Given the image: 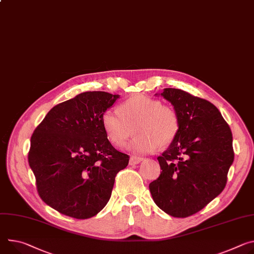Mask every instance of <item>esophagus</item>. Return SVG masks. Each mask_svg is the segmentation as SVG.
<instances>
[{"mask_svg": "<svg viewBox=\"0 0 254 254\" xmlns=\"http://www.w3.org/2000/svg\"><path fill=\"white\" fill-rule=\"evenodd\" d=\"M141 161H143V158L141 157H135V156H131L129 159V164L130 165H134V164H139Z\"/></svg>", "mask_w": 254, "mask_h": 254, "instance_id": "esophagus-1", "label": "esophagus"}]
</instances>
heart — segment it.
I'll use <instances>...</instances> for the list:
<instances>
[{
    "label": "heart",
    "instance_id": "obj_1",
    "mask_svg": "<svg viewBox=\"0 0 254 254\" xmlns=\"http://www.w3.org/2000/svg\"><path fill=\"white\" fill-rule=\"evenodd\" d=\"M119 111L107 109L102 113L104 131L114 146L122 147L133 130L136 134L127 149L136 154L169 146L180 130L178 112L155 98L134 95L124 101Z\"/></svg>",
    "mask_w": 254,
    "mask_h": 254
}]
</instances>
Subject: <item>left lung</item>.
Here are the masks:
<instances>
[{
  "label": "left lung",
  "instance_id": "1",
  "mask_svg": "<svg viewBox=\"0 0 254 254\" xmlns=\"http://www.w3.org/2000/svg\"><path fill=\"white\" fill-rule=\"evenodd\" d=\"M180 118V130L157 159L162 172L150 183L155 203L175 218H187L218 196L234 161L233 137L219 109L188 92L165 88L161 93Z\"/></svg>",
  "mask_w": 254,
  "mask_h": 254
}]
</instances>
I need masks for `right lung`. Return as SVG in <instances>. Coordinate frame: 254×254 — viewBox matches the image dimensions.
<instances>
[{
    "label": "right lung",
    "mask_w": 254,
    "mask_h": 254,
    "mask_svg": "<svg viewBox=\"0 0 254 254\" xmlns=\"http://www.w3.org/2000/svg\"><path fill=\"white\" fill-rule=\"evenodd\" d=\"M120 98L83 92L53 107L31 136L28 162L40 198L63 215L89 219L108 202L129 156L110 144L101 115Z\"/></svg>",
    "instance_id": "add662e5"
}]
</instances>
